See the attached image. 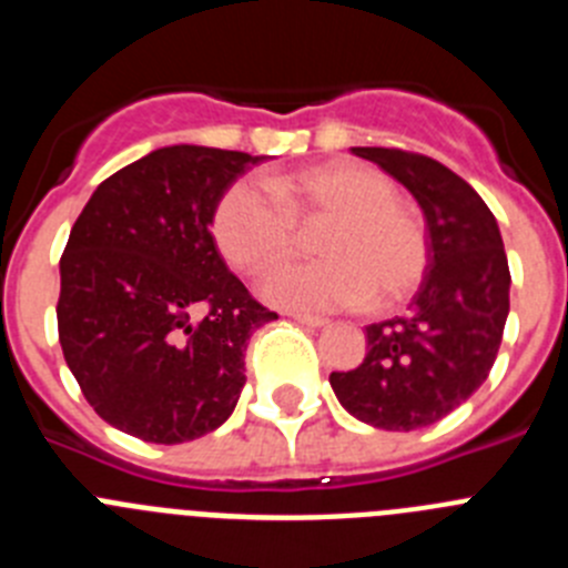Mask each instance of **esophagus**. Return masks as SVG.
Returning a JSON list of instances; mask_svg holds the SVG:
<instances>
[{"label":"esophagus","instance_id":"esophagus-1","mask_svg":"<svg viewBox=\"0 0 568 568\" xmlns=\"http://www.w3.org/2000/svg\"><path fill=\"white\" fill-rule=\"evenodd\" d=\"M290 318H293L295 324H301V327H310V329L327 327V321L318 318V315H290Z\"/></svg>","mask_w":568,"mask_h":568}]
</instances>
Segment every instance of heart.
Returning a JSON list of instances; mask_svg holds the SVG:
<instances>
[{
  "label": "heart",
  "instance_id": "b5f03b06",
  "mask_svg": "<svg viewBox=\"0 0 568 568\" xmlns=\"http://www.w3.org/2000/svg\"><path fill=\"white\" fill-rule=\"evenodd\" d=\"M230 184L213 210V239L224 258L247 275H264L293 258L301 227H327L315 241V264L284 267L267 278L264 298L301 313L395 307L424 281L429 264L424 224L384 173L358 162H333L278 179Z\"/></svg>",
  "mask_w": 568,
  "mask_h": 568
}]
</instances>
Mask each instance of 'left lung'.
Returning <instances> with one entry per match:
<instances>
[{
	"instance_id": "1",
	"label": "left lung",
	"mask_w": 568,
	"mask_h": 568,
	"mask_svg": "<svg viewBox=\"0 0 568 568\" xmlns=\"http://www.w3.org/2000/svg\"><path fill=\"white\" fill-rule=\"evenodd\" d=\"M353 153L413 193L429 264L406 315L369 324L364 361L329 384L358 420L409 433L446 418L489 375L509 315V261L491 210L453 170L393 148Z\"/></svg>"
}]
</instances>
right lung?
I'll list each match as a JSON object with an SVG mask.
<instances>
[{
  "label": "right lung",
  "instance_id": "right-lung-1",
  "mask_svg": "<svg viewBox=\"0 0 568 568\" xmlns=\"http://www.w3.org/2000/svg\"><path fill=\"white\" fill-rule=\"evenodd\" d=\"M267 155L170 144L104 179L59 261V344L99 418L184 444L233 415L250 335L278 318L210 233L224 190Z\"/></svg>",
  "mask_w": 568,
  "mask_h": 568
}]
</instances>
